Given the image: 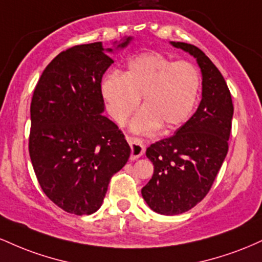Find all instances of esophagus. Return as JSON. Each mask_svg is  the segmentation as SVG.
<instances>
[{"label":"esophagus","mask_w":262,"mask_h":262,"mask_svg":"<svg viewBox=\"0 0 262 262\" xmlns=\"http://www.w3.org/2000/svg\"><path fill=\"white\" fill-rule=\"evenodd\" d=\"M128 141L132 149L130 160H137L145 152V144L139 138H128Z\"/></svg>","instance_id":"esophagus-1"}]
</instances>
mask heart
Here are the masks:
<instances>
[{"mask_svg":"<svg viewBox=\"0 0 262 262\" xmlns=\"http://www.w3.org/2000/svg\"><path fill=\"white\" fill-rule=\"evenodd\" d=\"M201 86L192 62L172 61L160 53H145L129 60L124 74L110 73L101 91L113 121L124 124L143 96L144 107L134 116V133L151 134L161 125L175 129L191 116Z\"/></svg>","mask_w":262,"mask_h":262,"instance_id":"b5f03b06","label":"heart"}]
</instances>
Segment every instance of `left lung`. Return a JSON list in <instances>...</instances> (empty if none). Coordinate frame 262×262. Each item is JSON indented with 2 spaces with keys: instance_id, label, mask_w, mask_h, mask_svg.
Instances as JSON below:
<instances>
[{
  "instance_id": "1",
  "label": "left lung",
  "mask_w": 262,
  "mask_h": 262,
  "mask_svg": "<svg viewBox=\"0 0 262 262\" xmlns=\"http://www.w3.org/2000/svg\"><path fill=\"white\" fill-rule=\"evenodd\" d=\"M170 44L196 59L202 73V100L172 137L146 149L154 173L141 196L164 215L187 212L208 193L227 156L234 112L227 82L208 56L192 44Z\"/></svg>"
}]
</instances>
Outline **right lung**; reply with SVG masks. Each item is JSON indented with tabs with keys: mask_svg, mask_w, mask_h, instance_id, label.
I'll use <instances>...</instances> for the list:
<instances>
[{
	"mask_svg": "<svg viewBox=\"0 0 262 262\" xmlns=\"http://www.w3.org/2000/svg\"><path fill=\"white\" fill-rule=\"evenodd\" d=\"M101 41L61 52L41 74L31 103L29 155L41 189L71 214L100 209L108 183L127 164L130 146L114 123L102 116V76L113 64Z\"/></svg>",
	"mask_w": 262,
	"mask_h": 262,
	"instance_id": "right-lung-1",
	"label": "right lung"
}]
</instances>
